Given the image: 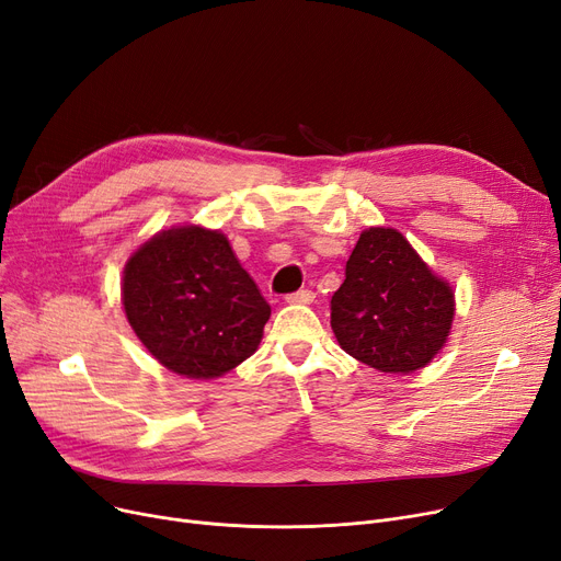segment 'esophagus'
I'll return each mask as SVG.
<instances>
[{"instance_id":"34e87169","label":"esophagus","mask_w":561,"mask_h":561,"mask_svg":"<svg viewBox=\"0 0 561 561\" xmlns=\"http://www.w3.org/2000/svg\"><path fill=\"white\" fill-rule=\"evenodd\" d=\"M313 290H309V288H300V290H296V294H290V296H286V302H290V305H309V302H313Z\"/></svg>"}]
</instances>
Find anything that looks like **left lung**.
Listing matches in <instances>:
<instances>
[{"label": "left lung", "instance_id": "8db88e82", "mask_svg": "<svg viewBox=\"0 0 561 561\" xmlns=\"http://www.w3.org/2000/svg\"><path fill=\"white\" fill-rule=\"evenodd\" d=\"M339 346L382 374H412L437 355L454 321V290L397 229L359 233L330 302Z\"/></svg>", "mask_w": 561, "mask_h": 561}]
</instances>
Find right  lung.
I'll return each instance as SVG.
<instances>
[{
	"instance_id": "right-lung-1",
	"label": "right lung",
	"mask_w": 561,
	"mask_h": 561,
	"mask_svg": "<svg viewBox=\"0 0 561 561\" xmlns=\"http://www.w3.org/2000/svg\"><path fill=\"white\" fill-rule=\"evenodd\" d=\"M121 300L135 334L162 367L210 380L261 344L271 305L220 231L174 227L128 259Z\"/></svg>"
}]
</instances>
